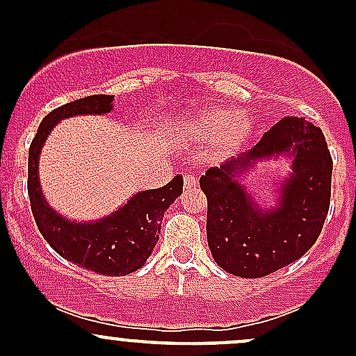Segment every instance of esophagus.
<instances>
[{
    "label": "esophagus",
    "mask_w": 356,
    "mask_h": 356,
    "mask_svg": "<svg viewBox=\"0 0 356 356\" xmlns=\"http://www.w3.org/2000/svg\"><path fill=\"white\" fill-rule=\"evenodd\" d=\"M196 184H198V179H196L195 175H193V174H186V175H184V188H186V189L195 188Z\"/></svg>",
    "instance_id": "esophagus-1"
}]
</instances>
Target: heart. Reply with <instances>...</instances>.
Instances as JSON below:
<instances>
[{"label":"heart","mask_w":356,"mask_h":356,"mask_svg":"<svg viewBox=\"0 0 356 356\" xmlns=\"http://www.w3.org/2000/svg\"><path fill=\"white\" fill-rule=\"evenodd\" d=\"M251 124L241 111L229 110L225 106L201 110L191 120L181 124L179 131L189 139L211 141L213 158H227L234 155L250 136Z\"/></svg>","instance_id":"heart-1"}]
</instances>
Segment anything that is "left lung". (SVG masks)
Here are the masks:
<instances>
[{
	"label": "left lung",
	"instance_id": "left-lung-1",
	"mask_svg": "<svg viewBox=\"0 0 356 356\" xmlns=\"http://www.w3.org/2000/svg\"><path fill=\"white\" fill-rule=\"evenodd\" d=\"M289 151L293 174L283 186L280 207L261 214L234 177L258 157ZM331 179L332 158L321 129L305 118H282L241 160L201 175L211 257L229 274L246 279L296 261L321 236L331 204Z\"/></svg>",
	"mask_w": 356,
	"mask_h": 356
}]
</instances>
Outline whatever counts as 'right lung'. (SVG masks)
Wrapping results in <instances>:
<instances>
[{
  "label": "right lung",
  "mask_w": 356,
  "mask_h": 356,
  "mask_svg": "<svg viewBox=\"0 0 356 356\" xmlns=\"http://www.w3.org/2000/svg\"><path fill=\"white\" fill-rule=\"evenodd\" d=\"M113 96L92 95L49 111L29 148L27 191L35 225L49 246L72 264L103 275H125L145 265L160 234L165 210L182 193V177L167 186L138 193L125 207L95 224H74L49 208L42 198L38 160L44 139L62 118L84 113H108Z\"/></svg>",
  "instance_id": "1"
}]
</instances>
